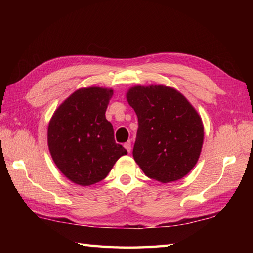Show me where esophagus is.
Listing matches in <instances>:
<instances>
[{
	"mask_svg": "<svg viewBox=\"0 0 253 253\" xmlns=\"http://www.w3.org/2000/svg\"><path fill=\"white\" fill-rule=\"evenodd\" d=\"M124 147H125V149L128 152L131 151V142L130 141H127L125 144H124Z\"/></svg>",
	"mask_w": 253,
	"mask_h": 253,
	"instance_id": "esophagus-1",
	"label": "esophagus"
}]
</instances>
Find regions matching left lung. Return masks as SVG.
Wrapping results in <instances>:
<instances>
[{"label":"left lung","instance_id":"1","mask_svg":"<svg viewBox=\"0 0 253 253\" xmlns=\"http://www.w3.org/2000/svg\"><path fill=\"white\" fill-rule=\"evenodd\" d=\"M126 98L138 116L132 155L143 173L161 182L186 176L198 162L204 136L195 107L166 85H135Z\"/></svg>","mask_w":253,"mask_h":253}]
</instances>
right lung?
I'll use <instances>...</instances> for the list:
<instances>
[{
	"label": "right lung",
	"mask_w": 253,
	"mask_h": 253,
	"mask_svg": "<svg viewBox=\"0 0 253 253\" xmlns=\"http://www.w3.org/2000/svg\"><path fill=\"white\" fill-rule=\"evenodd\" d=\"M112 89L82 88L57 107L47 127V146L62 174L75 184L90 186L104 179L116 161L127 154L114 140L105 111Z\"/></svg>",
	"instance_id": "1"
}]
</instances>
